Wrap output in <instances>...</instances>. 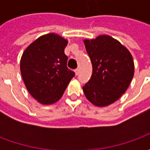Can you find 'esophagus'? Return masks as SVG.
<instances>
[{"mask_svg":"<svg viewBox=\"0 0 150 150\" xmlns=\"http://www.w3.org/2000/svg\"><path fill=\"white\" fill-rule=\"evenodd\" d=\"M79 69H75V75H79Z\"/></svg>","mask_w":150,"mask_h":150,"instance_id":"obj_1","label":"esophagus"}]
</instances>
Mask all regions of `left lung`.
Returning a JSON list of instances; mask_svg holds the SVG:
<instances>
[{
    "label": "left lung",
    "instance_id": "obj_1",
    "mask_svg": "<svg viewBox=\"0 0 150 150\" xmlns=\"http://www.w3.org/2000/svg\"><path fill=\"white\" fill-rule=\"evenodd\" d=\"M83 42L92 64L91 79L83 87L85 96L96 106H108L129 88L134 75L133 59L129 50L108 35Z\"/></svg>",
    "mask_w": 150,
    "mask_h": 150
}]
</instances>
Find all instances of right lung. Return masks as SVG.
<instances>
[{
  "mask_svg": "<svg viewBox=\"0 0 150 150\" xmlns=\"http://www.w3.org/2000/svg\"><path fill=\"white\" fill-rule=\"evenodd\" d=\"M67 40L48 34L31 43L21 56L20 68L25 85L41 104L57 102L75 76V72L67 67Z\"/></svg>",
  "mask_w": 150,
  "mask_h": 150,
  "instance_id": "obj_1",
  "label": "right lung"
}]
</instances>
